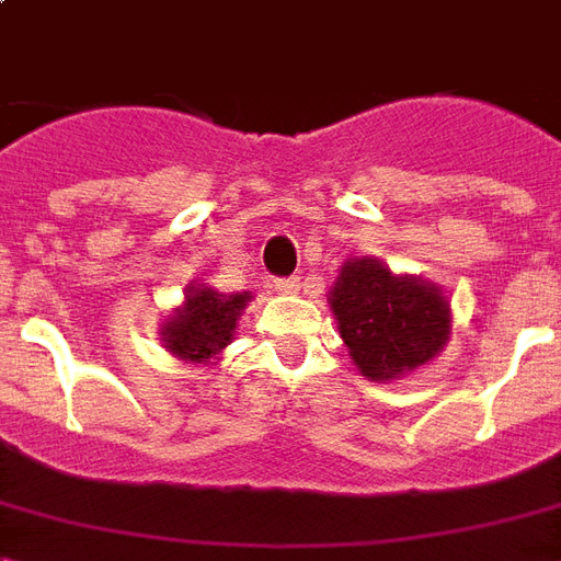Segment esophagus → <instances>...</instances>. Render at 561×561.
I'll use <instances>...</instances> for the list:
<instances>
[{
	"label": "esophagus",
	"mask_w": 561,
	"mask_h": 561,
	"mask_svg": "<svg viewBox=\"0 0 561 561\" xmlns=\"http://www.w3.org/2000/svg\"><path fill=\"white\" fill-rule=\"evenodd\" d=\"M276 290H279V294H297L299 279L297 276H290V279H276Z\"/></svg>",
	"instance_id": "34e87169"
}]
</instances>
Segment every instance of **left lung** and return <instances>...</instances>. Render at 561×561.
Wrapping results in <instances>:
<instances>
[{
    "label": "left lung",
    "instance_id": "8db88e82",
    "mask_svg": "<svg viewBox=\"0 0 561 561\" xmlns=\"http://www.w3.org/2000/svg\"><path fill=\"white\" fill-rule=\"evenodd\" d=\"M352 364L369 381L390 383L416 373L451 337V302L434 282L392 273L373 255L346 259L329 290Z\"/></svg>",
    "mask_w": 561,
    "mask_h": 561
}]
</instances>
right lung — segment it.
<instances>
[{"mask_svg":"<svg viewBox=\"0 0 561 561\" xmlns=\"http://www.w3.org/2000/svg\"><path fill=\"white\" fill-rule=\"evenodd\" d=\"M250 290L220 294L206 282L188 285L183 302L162 320V346L178 360L209 367L220 360V352L236 337L238 320L250 306Z\"/></svg>","mask_w":561,"mask_h":561,"instance_id":"1","label":"right lung"}]
</instances>
